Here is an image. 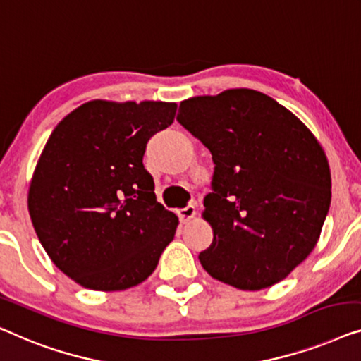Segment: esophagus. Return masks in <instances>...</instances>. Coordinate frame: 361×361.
<instances>
[{"instance_id":"esophagus-1","label":"esophagus","mask_w":361,"mask_h":361,"mask_svg":"<svg viewBox=\"0 0 361 361\" xmlns=\"http://www.w3.org/2000/svg\"><path fill=\"white\" fill-rule=\"evenodd\" d=\"M195 216H196V207L192 204H188L185 207H181V209H178V217H180V221L183 222V224L190 222Z\"/></svg>"}]
</instances>
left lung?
Listing matches in <instances>:
<instances>
[{"label":"left lung","mask_w":361,"mask_h":361,"mask_svg":"<svg viewBox=\"0 0 361 361\" xmlns=\"http://www.w3.org/2000/svg\"><path fill=\"white\" fill-rule=\"evenodd\" d=\"M176 121L214 161L204 217L214 231L200 262L238 289L281 281L316 245L331 207V170L306 126L255 90L183 101Z\"/></svg>","instance_id":"8db88e82"}]
</instances>
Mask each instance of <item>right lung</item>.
I'll return each mask as SVG.
<instances>
[{
  "mask_svg": "<svg viewBox=\"0 0 361 361\" xmlns=\"http://www.w3.org/2000/svg\"><path fill=\"white\" fill-rule=\"evenodd\" d=\"M176 103L90 101L60 121L29 188V214L52 262L96 291L142 283L173 240L178 217L155 200L147 142Z\"/></svg>",
  "mask_w": 361,
  "mask_h": 361,
  "instance_id": "add662e5",
  "label": "right lung"
}]
</instances>
